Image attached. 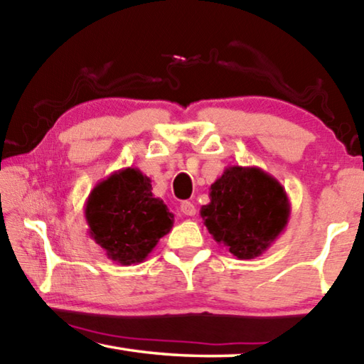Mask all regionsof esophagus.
<instances>
[{"instance_id": "34e87169", "label": "esophagus", "mask_w": 364, "mask_h": 364, "mask_svg": "<svg viewBox=\"0 0 364 364\" xmlns=\"http://www.w3.org/2000/svg\"><path fill=\"white\" fill-rule=\"evenodd\" d=\"M180 210H181L183 215H188V217H193V215H196V207H194L193 202H189V200L181 202Z\"/></svg>"}]
</instances>
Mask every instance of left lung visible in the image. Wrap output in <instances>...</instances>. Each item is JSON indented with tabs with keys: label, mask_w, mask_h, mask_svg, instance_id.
I'll use <instances>...</instances> for the list:
<instances>
[{
	"label": "left lung",
	"mask_w": 364,
	"mask_h": 364,
	"mask_svg": "<svg viewBox=\"0 0 364 364\" xmlns=\"http://www.w3.org/2000/svg\"><path fill=\"white\" fill-rule=\"evenodd\" d=\"M200 217L212 237L239 260L260 257L284 232L291 202L282 184L258 167H226L210 186Z\"/></svg>",
	"instance_id": "left-lung-1"
}]
</instances>
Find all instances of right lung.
<instances>
[{
	"label": "right lung",
	"mask_w": 364,
	"mask_h": 364,
	"mask_svg": "<svg viewBox=\"0 0 364 364\" xmlns=\"http://www.w3.org/2000/svg\"><path fill=\"white\" fill-rule=\"evenodd\" d=\"M85 218L90 237L107 258L128 267L146 260L175 215L152 196L149 178L128 167L96 184L85 202Z\"/></svg>",
	"instance_id": "add662e5"
}]
</instances>
